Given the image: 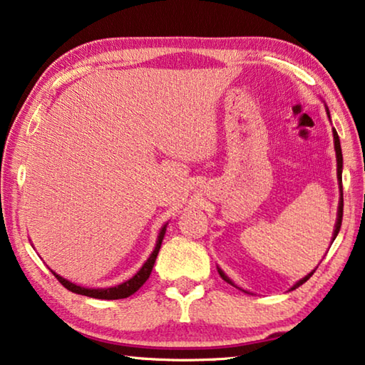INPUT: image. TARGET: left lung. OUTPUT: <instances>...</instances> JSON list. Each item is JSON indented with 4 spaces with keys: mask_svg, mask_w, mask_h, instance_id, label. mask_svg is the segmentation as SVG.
<instances>
[{
    "mask_svg": "<svg viewBox=\"0 0 365 365\" xmlns=\"http://www.w3.org/2000/svg\"><path fill=\"white\" fill-rule=\"evenodd\" d=\"M327 113H328V117H329V112H328V108H327ZM333 141H334V151H336V162H338V183H339V205H338V217H336V224H334V230H333V237H331V240L334 242V239H336V235H338V232H339V229H341V221H343V180H341V175H343V153H341V144H339V136H338V133H336V130L333 128ZM217 271H219V274H221V277L222 279L225 281V282H229V284H232V286H235L232 281L229 279L227 276H225V273L224 271L221 269V268H217ZM315 273V269L314 271H310V273L305 276V277H302V279L300 281H297L296 284H294L292 287H291V291H294V289L296 287H299V286H302L305 281L309 279V277ZM237 287V286H235ZM237 289H240V287H237ZM242 291H244V289H242ZM244 292H247V294H250L248 291H244Z\"/></svg>",
    "mask_w": 365,
    "mask_h": 365,
    "instance_id": "1",
    "label": "left lung"
}]
</instances>
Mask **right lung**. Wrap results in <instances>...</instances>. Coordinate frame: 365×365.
I'll list each match as a JSON object with an SVG mask.
<instances>
[{
	"label": "right lung",
	"mask_w": 365,
	"mask_h": 365,
	"mask_svg": "<svg viewBox=\"0 0 365 365\" xmlns=\"http://www.w3.org/2000/svg\"><path fill=\"white\" fill-rule=\"evenodd\" d=\"M165 229H167V224L162 225L160 232L158 235V242H155V247L149 258L144 262V264L141 266V269L138 271V273L130 277L128 281L121 282L118 286H113V287H103V289H89V287H83V286H78L74 284V282L65 279V277H61L60 274H56L55 271H51L56 276V279L61 282L63 286H65L68 291H71L74 294H81V296H88V297H94V299H106V300H115V299H125V297H130L131 294H135L138 289H140L144 282L148 281L149 274H151L153 271V266L155 263V258H158V253H159V248L162 240H164V235H165Z\"/></svg>",
	"instance_id": "1"
}]
</instances>
